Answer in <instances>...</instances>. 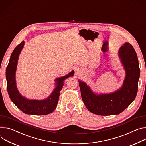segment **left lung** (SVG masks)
Wrapping results in <instances>:
<instances>
[{"label":"left lung","mask_w":146,"mask_h":146,"mask_svg":"<svg viewBox=\"0 0 146 146\" xmlns=\"http://www.w3.org/2000/svg\"><path fill=\"white\" fill-rule=\"evenodd\" d=\"M118 54L126 72L125 79L120 89L110 94H96L86 83L78 80L83 101L92 113L102 116L119 114L136 97L140 77L136 52L133 46L126 42L119 49Z\"/></svg>","instance_id":"8db88e82"}]
</instances>
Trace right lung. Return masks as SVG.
<instances>
[{
  "label": "right lung",
  "mask_w": 146,
  "mask_h": 146,
  "mask_svg": "<svg viewBox=\"0 0 146 146\" xmlns=\"http://www.w3.org/2000/svg\"><path fill=\"white\" fill-rule=\"evenodd\" d=\"M24 45L22 41L18 45L11 55L6 71L7 89L9 97L16 107L25 114L33 115H45L52 113L56 108L60 96V91L64 85V80L74 75V70L68 75L55 79L56 87L51 94L42 100H29L22 96L19 92L16 83V71L20 52Z\"/></svg>",
  "instance_id": "1"
}]
</instances>
